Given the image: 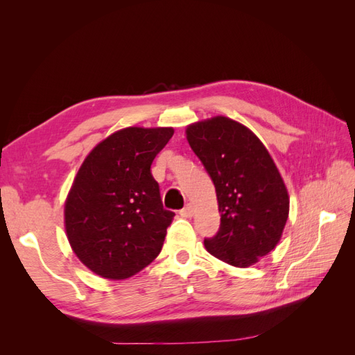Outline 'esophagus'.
<instances>
[{
    "label": "esophagus",
    "mask_w": 355,
    "mask_h": 355,
    "mask_svg": "<svg viewBox=\"0 0 355 355\" xmlns=\"http://www.w3.org/2000/svg\"><path fill=\"white\" fill-rule=\"evenodd\" d=\"M194 211H196L194 206H192L191 202H188L187 206L180 210V216H184V218H192V216H194Z\"/></svg>",
    "instance_id": "esophagus-1"
}]
</instances>
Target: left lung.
I'll use <instances>...</instances> for the list:
<instances>
[{"mask_svg":"<svg viewBox=\"0 0 355 355\" xmlns=\"http://www.w3.org/2000/svg\"><path fill=\"white\" fill-rule=\"evenodd\" d=\"M187 139L211 178L219 204V231L204 239V245L232 266L256 263L280 241L288 218L280 171L257 136L228 116L188 125Z\"/></svg>","mask_w":355,"mask_h":355,"instance_id":"1","label":"left lung"}]
</instances>
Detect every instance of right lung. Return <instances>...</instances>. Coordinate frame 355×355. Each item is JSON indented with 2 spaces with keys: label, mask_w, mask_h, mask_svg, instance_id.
Segmentation results:
<instances>
[{
  "label": "right lung",
  "mask_w": 355,
  "mask_h": 355,
  "mask_svg": "<svg viewBox=\"0 0 355 355\" xmlns=\"http://www.w3.org/2000/svg\"><path fill=\"white\" fill-rule=\"evenodd\" d=\"M175 130L127 127L84 159L65 202V230L78 259L124 280L151 263L175 213L163 207L151 164Z\"/></svg>",
  "instance_id": "1"
}]
</instances>
